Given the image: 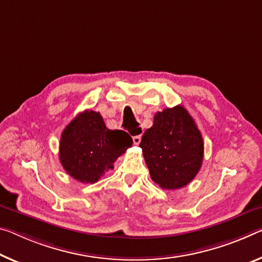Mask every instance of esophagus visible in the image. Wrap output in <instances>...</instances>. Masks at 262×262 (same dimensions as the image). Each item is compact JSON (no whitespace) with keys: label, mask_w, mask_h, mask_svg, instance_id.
Masks as SVG:
<instances>
[{"label":"esophagus","mask_w":262,"mask_h":262,"mask_svg":"<svg viewBox=\"0 0 262 262\" xmlns=\"http://www.w3.org/2000/svg\"><path fill=\"white\" fill-rule=\"evenodd\" d=\"M133 142H134V144H136V146H138V144H140V142H141V135L133 136Z\"/></svg>","instance_id":"34e87169"}]
</instances>
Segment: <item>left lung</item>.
<instances>
[{"label": "left lung", "instance_id": "left-lung-1", "mask_svg": "<svg viewBox=\"0 0 262 262\" xmlns=\"http://www.w3.org/2000/svg\"><path fill=\"white\" fill-rule=\"evenodd\" d=\"M140 147L151 180L162 189L183 188L202 167V134L192 116L181 105L157 112Z\"/></svg>", "mask_w": 262, "mask_h": 262}]
</instances>
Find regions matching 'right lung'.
Wrapping results in <instances>:
<instances>
[{
  "label": "right lung",
  "mask_w": 262,
  "mask_h": 262,
  "mask_svg": "<svg viewBox=\"0 0 262 262\" xmlns=\"http://www.w3.org/2000/svg\"><path fill=\"white\" fill-rule=\"evenodd\" d=\"M132 144L126 132L108 129L100 113L84 111L61 133L59 161L74 180L95 183Z\"/></svg>",
  "instance_id": "1"
}]
</instances>
